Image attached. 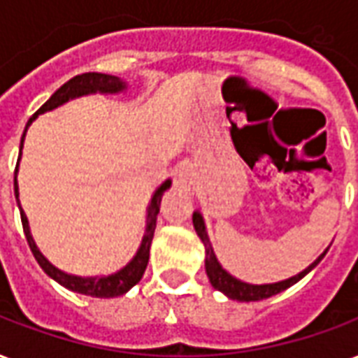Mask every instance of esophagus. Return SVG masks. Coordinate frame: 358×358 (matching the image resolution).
Instances as JSON below:
<instances>
[{
	"instance_id": "34e87169",
	"label": "esophagus",
	"mask_w": 358,
	"mask_h": 358,
	"mask_svg": "<svg viewBox=\"0 0 358 358\" xmlns=\"http://www.w3.org/2000/svg\"><path fill=\"white\" fill-rule=\"evenodd\" d=\"M178 186L184 187V189H192L195 186V171H193L192 166L182 169L178 172Z\"/></svg>"
}]
</instances>
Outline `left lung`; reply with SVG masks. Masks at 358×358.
I'll use <instances>...</instances> for the list:
<instances>
[{"instance_id": "left-lung-1", "label": "left lung", "mask_w": 358, "mask_h": 358, "mask_svg": "<svg viewBox=\"0 0 358 358\" xmlns=\"http://www.w3.org/2000/svg\"><path fill=\"white\" fill-rule=\"evenodd\" d=\"M193 227H195V231L199 235V239L203 241V245H205L206 250V260H205V267H206V275H208V279H210V285H213L216 290L220 292H224L226 296H229L231 300H239V301H258V300H266V298H271L275 294L282 292V290H287L288 287H292L296 285L298 280L303 279L311 269H313L317 264H319L322 258H324V254L327 250L320 254L319 258L311 264L309 267H306L301 273L294 275L290 279L287 280H280V282H273V285H248V282H243V280L235 279L231 275L227 273L226 269H222V266L216 260V256H214L213 246H210V241L206 237L205 231V222H203V216L199 213H193Z\"/></svg>"}]
</instances>
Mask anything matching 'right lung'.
Segmentation results:
<instances>
[{"label": "right lung", "instance_id": "obj_1", "mask_svg": "<svg viewBox=\"0 0 358 358\" xmlns=\"http://www.w3.org/2000/svg\"><path fill=\"white\" fill-rule=\"evenodd\" d=\"M125 89V83L121 81L119 78H113V76H106V73H94V71H89V73H81V76H76L71 78L70 81H66L60 89H58L55 94H52L47 102H45L38 112L34 113L28 121L26 129L30 127V123L34 119L38 117L39 113L49 112L52 108L57 106L64 104L68 100L76 96H83V94H91V92H119ZM26 134V131H24ZM24 134L22 140H20V150H22V142H24ZM17 171H18V163L17 169H15V195L18 199V186H17ZM171 187V180H166L165 184H161L157 192L153 193L152 203H150V208H148V224H145V233L144 239H142V245H140L138 252L136 256L132 258L131 264L125 266L121 271L113 275H108V277H76V275H68L64 271H60L57 267L47 262L43 254L39 252L38 246L34 243L30 235V227H28V218L26 214L22 213L20 208V203H18V208H20V220H22V227H24V235H26V241L30 245V250L34 254V258L38 260V264L41 266L45 273L52 277V279L60 282L62 287H66L71 292H79L85 294V296H92V298H115V296H121L125 294L127 290H131L145 271V266H148V260H150V246H152L153 233H155V226H157V214H159V205H161V197L163 193Z\"/></svg>", "mask_w": 358, "mask_h": 358}]
</instances>
